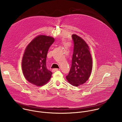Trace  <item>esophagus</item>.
<instances>
[{
    "instance_id": "esophagus-1",
    "label": "esophagus",
    "mask_w": 122,
    "mask_h": 122,
    "mask_svg": "<svg viewBox=\"0 0 122 122\" xmlns=\"http://www.w3.org/2000/svg\"><path fill=\"white\" fill-rule=\"evenodd\" d=\"M59 70L58 68H53V69H52V71L53 72H55L56 71H57Z\"/></svg>"
}]
</instances>
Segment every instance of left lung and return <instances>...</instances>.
I'll list each match as a JSON object with an SVG mask.
<instances>
[{
  "mask_svg": "<svg viewBox=\"0 0 122 122\" xmlns=\"http://www.w3.org/2000/svg\"><path fill=\"white\" fill-rule=\"evenodd\" d=\"M71 37L74 43L73 54L71 66L66 79L70 84L78 86L88 80L92 69V59L86 42L75 34Z\"/></svg>",
  "mask_w": 122,
  "mask_h": 122,
  "instance_id": "8db88e82",
  "label": "left lung"
}]
</instances>
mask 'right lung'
Segmentation results:
<instances>
[{
  "instance_id": "add662e5",
  "label": "right lung",
  "mask_w": 122,
  "mask_h": 122,
  "mask_svg": "<svg viewBox=\"0 0 122 122\" xmlns=\"http://www.w3.org/2000/svg\"><path fill=\"white\" fill-rule=\"evenodd\" d=\"M54 41L53 37L39 35L26 47L22 67L24 75L29 82L40 86L51 79L53 73L47 69L46 61L48 50Z\"/></svg>"
}]
</instances>
